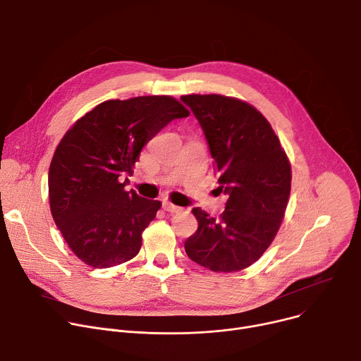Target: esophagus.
Listing matches in <instances>:
<instances>
[{
	"instance_id": "34e87169",
	"label": "esophagus",
	"mask_w": 361,
	"mask_h": 361,
	"mask_svg": "<svg viewBox=\"0 0 361 361\" xmlns=\"http://www.w3.org/2000/svg\"><path fill=\"white\" fill-rule=\"evenodd\" d=\"M162 207H164L165 212H170V213H177V212H181V210H183L180 206H176V204H173V203H170V202H164V203H162Z\"/></svg>"
}]
</instances>
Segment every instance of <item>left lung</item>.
Instances as JSON below:
<instances>
[{"label": "left lung", "instance_id": "1", "mask_svg": "<svg viewBox=\"0 0 361 361\" xmlns=\"http://www.w3.org/2000/svg\"><path fill=\"white\" fill-rule=\"evenodd\" d=\"M202 126L219 190L228 196L219 219L199 207L197 231L184 243L190 259L212 271L250 267L280 228L290 195L289 159L271 125L245 102L218 94L183 95Z\"/></svg>", "mask_w": 361, "mask_h": 361}]
</instances>
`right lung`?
<instances>
[{
    "instance_id": "right-lung-1",
    "label": "right lung",
    "mask_w": 361,
    "mask_h": 361,
    "mask_svg": "<svg viewBox=\"0 0 361 361\" xmlns=\"http://www.w3.org/2000/svg\"><path fill=\"white\" fill-rule=\"evenodd\" d=\"M188 110L168 95L109 100L72 126L49 168L54 221L80 259L107 269L132 259L142 232L157 216L159 200L125 191L142 148Z\"/></svg>"
}]
</instances>
